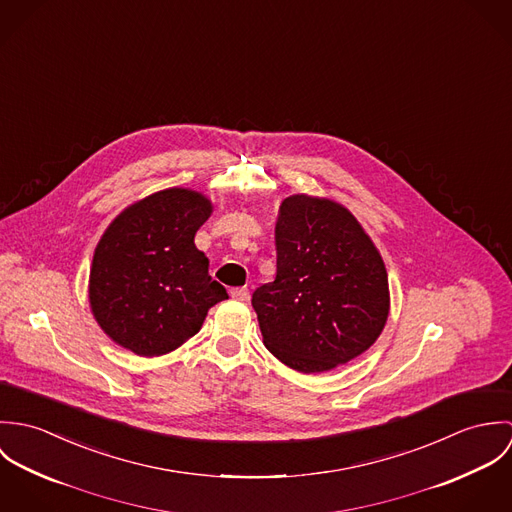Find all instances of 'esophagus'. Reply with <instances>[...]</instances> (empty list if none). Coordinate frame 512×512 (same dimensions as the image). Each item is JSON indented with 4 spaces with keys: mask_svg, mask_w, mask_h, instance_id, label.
<instances>
[{
    "mask_svg": "<svg viewBox=\"0 0 512 512\" xmlns=\"http://www.w3.org/2000/svg\"><path fill=\"white\" fill-rule=\"evenodd\" d=\"M232 299H238V301H248L250 299V290L248 288H234L230 290Z\"/></svg>",
    "mask_w": 512,
    "mask_h": 512,
    "instance_id": "obj_1",
    "label": "esophagus"
}]
</instances>
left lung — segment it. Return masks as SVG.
I'll return each instance as SVG.
<instances>
[{
	"label": "left lung",
	"mask_w": 512,
	"mask_h": 512,
	"mask_svg": "<svg viewBox=\"0 0 512 512\" xmlns=\"http://www.w3.org/2000/svg\"><path fill=\"white\" fill-rule=\"evenodd\" d=\"M276 280L252 307L266 349L299 372L363 355L388 319L384 262L359 220L329 199L292 195L276 222Z\"/></svg>",
	"instance_id": "left-lung-1"
}]
</instances>
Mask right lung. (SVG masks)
<instances>
[{"label": "right lung", "mask_w": 512, "mask_h": 512, "mask_svg": "<svg viewBox=\"0 0 512 512\" xmlns=\"http://www.w3.org/2000/svg\"><path fill=\"white\" fill-rule=\"evenodd\" d=\"M213 205L191 189H165L120 213L102 234L88 297L102 331L140 357L175 351L228 297L209 276L195 234Z\"/></svg>", "instance_id": "add662e5"}]
</instances>
